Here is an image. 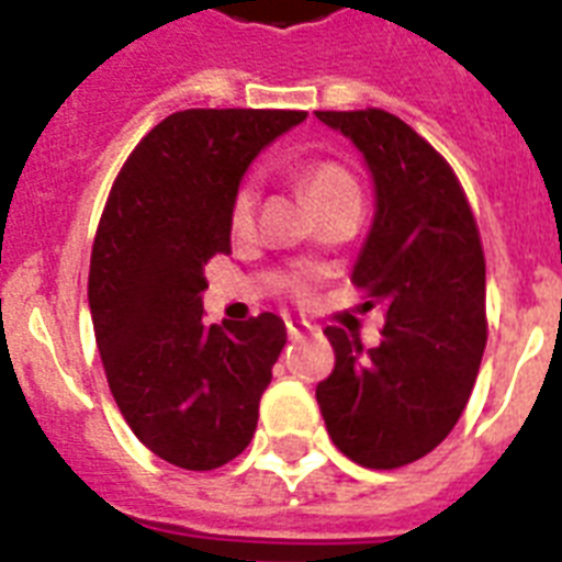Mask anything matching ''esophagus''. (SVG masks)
<instances>
[{"label":"esophagus","mask_w":562,"mask_h":562,"mask_svg":"<svg viewBox=\"0 0 562 562\" xmlns=\"http://www.w3.org/2000/svg\"><path fill=\"white\" fill-rule=\"evenodd\" d=\"M308 329H312V326H308L306 321H291V317L285 321V333H289V338H303Z\"/></svg>","instance_id":"34e87169"}]
</instances>
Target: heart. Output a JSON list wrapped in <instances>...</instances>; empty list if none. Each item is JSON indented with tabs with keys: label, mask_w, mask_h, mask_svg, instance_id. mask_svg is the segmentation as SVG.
I'll return each instance as SVG.
<instances>
[{
	"label": "heart",
	"mask_w": 562,
	"mask_h": 562,
	"mask_svg": "<svg viewBox=\"0 0 562 562\" xmlns=\"http://www.w3.org/2000/svg\"><path fill=\"white\" fill-rule=\"evenodd\" d=\"M303 187H306L308 198L315 203L317 210H326L329 203L341 201V198H352L359 194V187L356 180L335 162H317V166H308L303 171ZM254 212H256V187L254 183H245L238 189L236 198H233V210H229V224L236 233L247 229L254 224Z\"/></svg>",
	"instance_id": "1"
}]
</instances>
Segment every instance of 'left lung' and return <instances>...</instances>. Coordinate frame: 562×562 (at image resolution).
Returning a JSON list of instances; mask_svg holds the SVG:
<instances>
[{
  "instance_id": "obj_1",
  "label": "left lung",
  "mask_w": 562,
  "mask_h": 562,
  "mask_svg": "<svg viewBox=\"0 0 562 562\" xmlns=\"http://www.w3.org/2000/svg\"><path fill=\"white\" fill-rule=\"evenodd\" d=\"M373 180V224L352 282L384 308L379 347L326 326L335 370L317 384L333 443L370 470H396L443 443L467 408L487 344L484 250L449 162L384 110H317Z\"/></svg>"
}]
</instances>
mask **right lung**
Masks as SVG:
<instances>
[{
  "mask_svg": "<svg viewBox=\"0 0 562 562\" xmlns=\"http://www.w3.org/2000/svg\"><path fill=\"white\" fill-rule=\"evenodd\" d=\"M303 110H180L127 157L90 259V315L122 417L157 458L215 470L241 454L285 347L282 317L203 324V268L229 254L250 162Z\"/></svg>",
  "mask_w": 562,
  "mask_h": 562,
  "instance_id": "right-lung-1",
  "label": "right lung"
}]
</instances>
